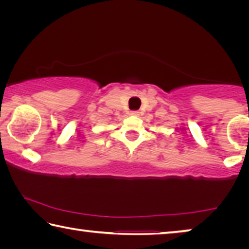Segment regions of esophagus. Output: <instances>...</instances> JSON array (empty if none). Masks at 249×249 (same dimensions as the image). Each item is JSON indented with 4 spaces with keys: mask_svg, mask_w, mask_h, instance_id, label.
I'll list each match as a JSON object with an SVG mask.
<instances>
[{
    "mask_svg": "<svg viewBox=\"0 0 249 249\" xmlns=\"http://www.w3.org/2000/svg\"><path fill=\"white\" fill-rule=\"evenodd\" d=\"M129 115H132V116H138V115H140V112H138V111H130V112H129Z\"/></svg>",
    "mask_w": 249,
    "mask_h": 249,
    "instance_id": "34e87169",
    "label": "esophagus"
}]
</instances>
